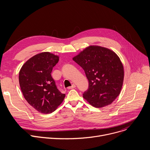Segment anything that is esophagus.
<instances>
[{
    "label": "esophagus",
    "mask_w": 150,
    "mask_h": 150,
    "mask_svg": "<svg viewBox=\"0 0 150 150\" xmlns=\"http://www.w3.org/2000/svg\"><path fill=\"white\" fill-rule=\"evenodd\" d=\"M75 87H76V85L74 83V84H72V85L71 87H69L68 88V89H69H69H72V88H74Z\"/></svg>",
    "instance_id": "1"
}]
</instances>
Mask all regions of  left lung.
Here are the masks:
<instances>
[{"instance_id":"obj_1","label":"left lung","mask_w":150,"mask_h":150,"mask_svg":"<svg viewBox=\"0 0 150 150\" xmlns=\"http://www.w3.org/2000/svg\"><path fill=\"white\" fill-rule=\"evenodd\" d=\"M83 69L88 80L83 97L95 108L110 104L119 95L124 70L119 56L112 50L90 46L72 59Z\"/></svg>"}]
</instances>
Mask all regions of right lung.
Listing matches in <instances>:
<instances>
[{
	"label": "right lung",
	"mask_w": 150,
	"mask_h": 150,
	"mask_svg": "<svg viewBox=\"0 0 150 150\" xmlns=\"http://www.w3.org/2000/svg\"><path fill=\"white\" fill-rule=\"evenodd\" d=\"M59 58L50 52L40 53L28 59L19 73V85L25 99L41 113L56 110L65 97L57 88L51 75Z\"/></svg>",
	"instance_id": "obj_1"
}]
</instances>
